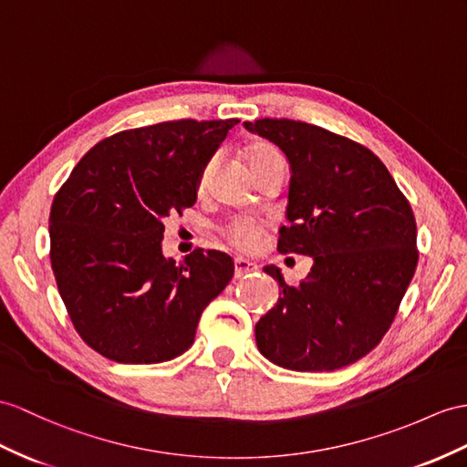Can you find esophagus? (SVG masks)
<instances>
[{
	"label": "esophagus",
	"mask_w": 467,
	"mask_h": 467,
	"mask_svg": "<svg viewBox=\"0 0 467 467\" xmlns=\"http://www.w3.org/2000/svg\"><path fill=\"white\" fill-rule=\"evenodd\" d=\"M234 264H235V277H244V275H247V273H254L259 269L257 264H254V261H249V259H244V257H235Z\"/></svg>",
	"instance_id": "1"
}]
</instances>
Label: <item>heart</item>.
Returning <instances> with one entry per match:
<instances>
[{
    "instance_id": "1",
    "label": "heart",
    "mask_w": 467,
    "mask_h": 467,
    "mask_svg": "<svg viewBox=\"0 0 467 467\" xmlns=\"http://www.w3.org/2000/svg\"><path fill=\"white\" fill-rule=\"evenodd\" d=\"M277 156L281 154L269 144H254L247 150V161L252 168H257ZM261 234H264L261 232V223L252 218H235L225 227V235L230 237V242L235 247L245 249V252H252V249H255L261 244Z\"/></svg>"
}]
</instances>
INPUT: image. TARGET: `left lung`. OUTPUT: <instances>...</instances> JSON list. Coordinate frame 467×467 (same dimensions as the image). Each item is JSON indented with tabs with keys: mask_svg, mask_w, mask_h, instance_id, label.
Returning a JSON list of instances; mask_svg holds the SVG:
<instances>
[{
	"mask_svg": "<svg viewBox=\"0 0 467 467\" xmlns=\"http://www.w3.org/2000/svg\"><path fill=\"white\" fill-rule=\"evenodd\" d=\"M244 127L285 154L291 180L281 254L313 257L309 275L287 285L255 325L261 355L299 372L352 365L389 331L414 277L410 203L368 148L315 124L261 119Z\"/></svg>",
	"mask_w": 467,
	"mask_h": 467,
	"instance_id": "8db88e82",
	"label": "left lung"
}]
</instances>
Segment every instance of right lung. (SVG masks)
I'll use <instances>...</instances> for the list:
<instances>
[{
  "label": "right lung",
  "instance_id": "add662e5",
  "mask_svg": "<svg viewBox=\"0 0 467 467\" xmlns=\"http://www.w3.org/2000/svg\"><path fill=\"white\" fill-rule=\"evenodd\" d=\"M240 122L170 120L122 130L78 161L49 215L51 267L85 343L124 365L186 352L234 277L222 252L164 257V220L196 203L203 168Z\"/></svg>",
  "mask_w": 467,
  "mask_h": 467
}]
</instances>
